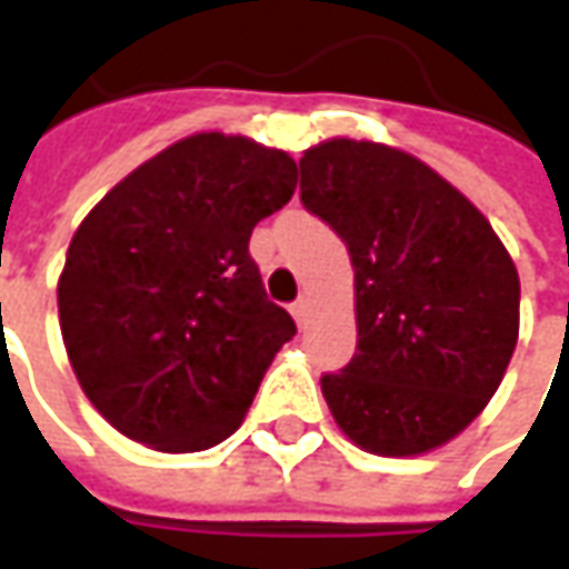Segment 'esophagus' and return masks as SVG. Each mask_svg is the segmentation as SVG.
<instances>
[{
  "label": "esophagus",
  "instance_id": "esophagus-1",
  "mask_svg": "<svg viewBox=\"0 0 569 569\" xmlns=\"http://www.w3.org/2000/svg\"><path fill=\"white\" fill-rule=\"evenodd\" d=\"M289 311H292V317H296V320L301 323V317H305V311H308V299H305V296H301V299H296V301H292V308H289Z\"/></svg>",
  "mask_w": 569,
  "mask_h": 569
}]
</instances>
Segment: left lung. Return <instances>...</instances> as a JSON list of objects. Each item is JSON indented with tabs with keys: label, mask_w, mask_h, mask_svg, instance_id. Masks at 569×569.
I'll use <instances>...</instances> for the list:
<instances>
[{
	"label": "left lung",
	"mask_w": 569,
	"mask_h": 569,
	"mask_svg": "<svg viewBox=\"0 0 569 569\" xmlns=\"http://www.w3.org/2000/svg\"><path fill=\"white\" fill-rule=\"evenodd\" d=\"M301 204L355 268L358 349L320 389L373 455L442 446L496 396L520 330V277L492 223L439 173L380 142L330 139L299 161Z\"/></svg>",
	"instance_id": "8db88e82"
}]
</instances>
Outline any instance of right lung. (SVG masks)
<instances>
[{
    "label": "right lung",
    "mask_w": 569,
    "mask_h": 569,
    "mask_svg": "<svg viewBox=\"0 0 569 569\" xmlns=\"http://www.w3.org/2000/svg\"><path fill=\"white\" fill-rule=\"evenodd\" d=\"M296 192V161L246 137L173 142L77 227L58 280L73 373L96 411L158 451L239 430L296 323L264 292L249 239Z\"/></svg>",
    "instance_id": "right-lung-1"
}]
</instances>
